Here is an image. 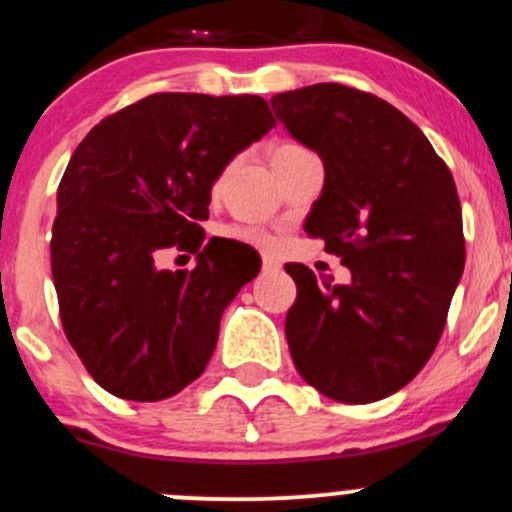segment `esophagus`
<instances>
[{
  "instance_id": "obj_1",
  "label": "esophagus",
  "mask_w": 512,
  "mask_h": 512,
  "mask_svg": "<svg viewBox=\"0 0 512 512\" xmlns=\"http://www.w3.org/2000/svg\"><path fill=\"white\" fill-rule=\"evenodd\" d=\"M281 268V263L276 261L273 256H263V271H278Z\"/></svg>"
}]
</instances>
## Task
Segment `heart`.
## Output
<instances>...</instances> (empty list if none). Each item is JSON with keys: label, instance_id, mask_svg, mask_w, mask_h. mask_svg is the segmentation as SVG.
<instances>
[{"label": "heart", "instance_id": "b5f03b06", "mask_svg": "<svg viewBox=\"0 0 512 512\" xmlns=\"http://www.w3.org/2000/svg\"><path fill=\"white\" fill-rule=\"evenodd\" d=\"M293 146H296V144H283V146H278V149H293ZM229 234L234 236V239L246 241V244H251V246H268V244H271V239H268V236L263 234L261 229H256V226H234V229H229Z\"/></svg>", "mask_w": 512, "mask_h": 512}]
</instances>
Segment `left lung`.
Listing matches in <instances>:
<instances>
[{
	"instance_id": "obj_1",
	"label": "left lung",
	"mask_w": 512,
	"mask_h": 512,
	"mask_svg": "<svg viewBox=\"0 0 512 512\" xmlns=\"http://www.w3.org/2000/svg\"><path fill=\"white\" fill-rule=\"evenodd\" d=\"M271 106L326 171L306 234L351 271L333 286L286 263L298 288L286 313L291 358L333 401H381L433 356L463 276L455 181L426 134L366 91L313 84L276 94Z\"/></svg>"
}]
</instances>
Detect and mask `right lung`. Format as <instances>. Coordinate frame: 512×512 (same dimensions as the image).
Here are the masks:
<instances>
[{
  "label": "right lung",
  "mask_w": 512,
  "mask_h": 512,
  "mask_svg": "<svg viewBox=\"0 0 512 512\" xmlns=\"http://www.w3.org/2000/svg\"><path fill=\"white\" fill-rule=\"evenodd\" d=\"M276 126L266 99L151 94L84 136L57 191L52 276L69 343L111 396L164 401L204 373L226 306L261 258L211 239V186ZM199 253L156 269L161 248Z\"/></svg>",
  "instance_id": "right-lung-1"
}]
</instances>
